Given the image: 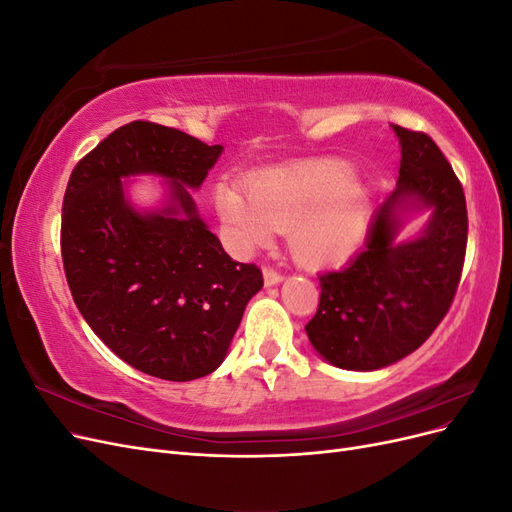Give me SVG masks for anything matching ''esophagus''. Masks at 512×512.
<instances>
[{
    "label": "esophagus",
    "mask_w": 512,
    "mask_h": 512,
    "mask_svg": "<svg viewBox=\"0 0 512 512\" xmlns=\"http://www.w3.org/2000/svg\"><path fill=\"white\" fill-rule=\"evenodd\" d=\"M262 275H265V284L267 286H275V284H280L284 280V275L277 271V269H273V267L262 269Z\"/></svg>",
    "instance_id": "obj_1"
}]
</instances>
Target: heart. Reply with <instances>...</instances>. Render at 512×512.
Masks as SVG:
<instances>
[{
    "instance_id": "b5f03b06",
    "label": "heart",
    "mask_w": 512,
    "mask_h": 512,
    "mask_svg": "<svg viewBox=\"0 0 512 512\" xmlns=\"http://www.w3.org/2000/svg\"><path fill=\"white\" fill-rule=\"evenodd\" d=\"M220 218L243 245L288 232L294 256L309 267L339 265L359 250L369 226L371 196L352 179L350 164L316 160L215 190Z\"/></svg>"
}]
</instances>
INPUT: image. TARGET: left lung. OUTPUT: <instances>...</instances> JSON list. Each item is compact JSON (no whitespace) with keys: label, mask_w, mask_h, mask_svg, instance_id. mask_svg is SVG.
<instances>
[{"label":"left lung","mask_w":512,"mask_h":512,"mask_svg":"<svg viewBox=\"0 0 512 512\" xmlns=\"http://www.w3.org/2000/svg\"><path fill=\"white\" fill-rule=\"evenodd\" d=\"M393 130L395 190L371 218L363 250L318 277L320 303L305 324L312 346L342 369H380L423 346L451 309L466 260V194L453 166L429 134ZM408 197L431 206L432 220L418 240L395 244L394 209Z\"/></svg>","instance_id":"obj_1"}]
</instances>
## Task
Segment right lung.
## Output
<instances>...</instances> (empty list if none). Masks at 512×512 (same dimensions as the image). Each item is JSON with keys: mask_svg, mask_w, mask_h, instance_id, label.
Listing matches in <instances>:
<instances>
[{"mask_svg": "<svg viewBox=\"0 0 512 512\" xmlns=\"http://www.w3.org/2000/svg\"><path fill=\"white\" fill-rule=\"evenodd\" d=\"M177 128L130 121L74 166L61 207V260L72 299L119 359L153 378L188 382L224 361L245 305L262 288L256 265L232 260L198 218V188L220 158ZM174 181V205L136 214L120 177Z\"/></svg>", "mask_w": 512, "mask_h": 512, "instance_id": "1", "label": "right lung"}]
</instances>
